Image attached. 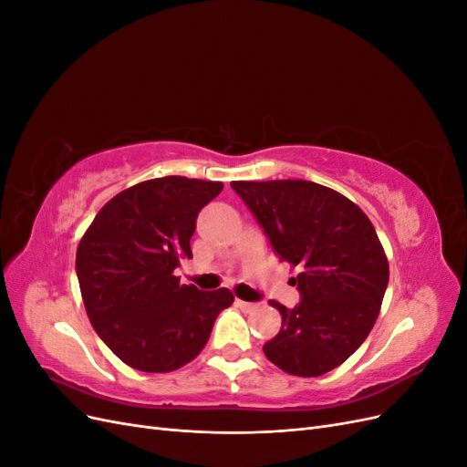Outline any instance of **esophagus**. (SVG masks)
<instances>
[{
  "mask_svg": "<svg viewBox=\"0 0 467 467\" xmlns=\"http://www.w3.org/2000/svg\"><path fill=\"white\" fill-rule=\"evenodd\" d=\"M235 306L239 307V309H244V312H253V309L257 307V304H251V302H244V300H235Z\"/></svg>",
  "mask_w": 467,
  "mask_h": 467,
  "instance_id": "34e87169",
  "label": "esophagus"
}]
</instances>
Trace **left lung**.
<instances>
[{
	"instance_id": "8db88e82",
	"label": "left lung",
	"mask_w": 467,
	"mask_h": 467,
	"mask_svg": "<svg viewBox=\"0 0 467 467\" xmlns=\"http://www.w3.org/2000/svg\"><path fill=\"white\" fill-rule=\"evenodd\" d=\"M280 261L300 268V302L271 300L282 327L266 358L314 378L343 364L372 331L389 266L372 222L347 196L312 181H234Z\"/></svg>"
}]
</instances>
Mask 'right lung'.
Wrapping results in <instances>:
<instances>
[{
	"label": "right lung",
	"instance_id": "right-lung-1",
	"mask_svg": "<svg viewBox=\"0 0 467 467\" xmlns=\"http://www.w3.org/2000/svg\"><path fill=\"white\" fill-rule=\"evenodd\" d=\"M218 181L161 177L110 199L78 245L76 273L89 321L103 343L142 372H173L208 343L228 288L201 292L173 275L192 257L199 212Z\"/></svg>",
	"mask_w": 467,
	"mask_h": 467
}]
</instances>
